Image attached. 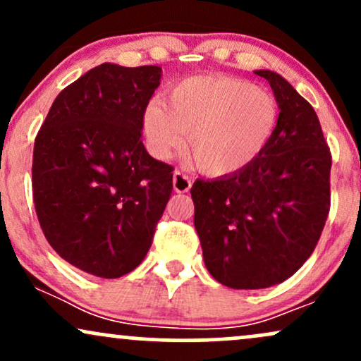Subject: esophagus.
<instances>
[{
	"label": "esophagus",
	"instance_id": "obj_1",
	"mask_svg": "<svg viewBox=\"0 0 361 361\" xmlns=\"http://www.w3.org/2000/svg\"><path fill=\"white\" fill-rule=\"evenodd\" d=\"M173 188L176 193H186L192 188V178L185 175L183 171H175L173 173Z\"/></svg>",
	"mask_w": 361,
	"mask_h": 361
}]
</instances>
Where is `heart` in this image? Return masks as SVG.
<instances>
[{"mask_svg":"<svg viewBox=\"0 0 361 361\" xmlns=\"http://www.w3.org/2000/svg\"><path fill=\"white\" fill-rule=\"evenodd\" d=\"M279 103L267 90L229 76H200L171 90L168 105L152 100L142 128L149 147L164 157L186 139V157L200 173L224 176L246 168L268 146Z\"/></svg>","mask_w":361,"mask_h":361,"instance_id":"heart-1","label":"heart"}]
</instances>
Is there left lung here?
<instances>
[{
    "instance_id": "1",
    "label": "left lung",
    "mask_w": 361,
    "mask_h": 361,
    "mask_svg": "<svg viewBox=\"0 0 361 361\" xmlns=\"http://www.w3.org/2000/svg\"><path fill=\"white\" fill-rule=\"evenodd\" d=\"M255 73L279 103L275 134L246 168L190 190L207 270L235 290L290 279L316 250L331 207V151L312 105L280 74Z\"/></svg>"
}]
</instances>
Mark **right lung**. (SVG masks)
<instances>
[{
    "instance_id": "obj_1",
    "label": "right lung",
    "mask_w": 361,
    "mask_h": 361,
    "mask_svg": "<svg viewBox=\"0 0 361 361\" xmlns=\"http://www.w3.org/2000/svg\"><path fill=\"white\" fill-rule=\"evenodd\" d=\"M159 66H97L66 86L35 137L32 188L42 233L73 267L118 279L139 267L173 192L142 118Z\"/></svg>"
}]
</instances>
